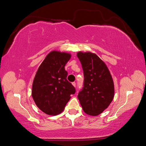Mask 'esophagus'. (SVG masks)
<instances>
[{
  "instance_id": "1",
  "label": "esophagus",
  "mask_w": 146,
  "mask_h": 146,
  "mask_svg": "<svg viewBox=\"0 0 146 146\" xmlns=\"http://www.w3.org/2000/svg\"><path fill=\"white\" fill-rule=\"evenodd\" d=\"M72 85L74 86V87H76V83L75 82H72Z\"/></svg>"
}]
</instances>
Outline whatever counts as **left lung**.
Returning <instances> with one entry per match:
<instances>
[{
    "instance_id": "8db88e82",
    "label": "left lung",
    "mask_w": 146,
    "mask_h": 146,
    "mask_svg": "<svg viewBox=\"0 0 146 146\" xmlns=\"http://www.w3.org/2000/svg\"><path fill=\"white\" fill-rule=\"evenodd\" d=\"M82 64L84 84L78 98L83 111L97 116L108 108L114 98V82L104 62L97 54L79 51L76 54Z\"/></svg>"
}]
</instances>
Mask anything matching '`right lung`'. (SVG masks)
<instances>
[{
  "label": "right lung",
  "instance_id": "1",
  "mask_svg": "<svg viewBox=\"0 0 146 146\" xmlns=\"http://www.w3.org/2000/svg\"><path fill=\"white\" fill-rule=\"evenodd\" d=\"M71 55L53 50L39 66L32 84L31 96L36 106L49 115L63 111L75 89L67 80L66 63Z\"/></svg>",
  "mask_w": 146,
  "mask_h": 146
}]
</instances>
